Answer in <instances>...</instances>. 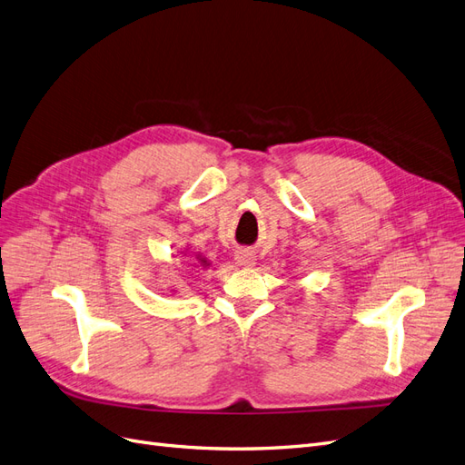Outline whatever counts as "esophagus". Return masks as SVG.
<instances>
[{"instance_id":"34e87169","label":"esophagus","mask_w":465,"mask_h":465,"mask_svg":"<svg viewBox=\"0 0 465 465\" xmlns=\"http://www.w3.org/2000/svg\"><path fill=\"white\" fill-rule=\"evenodd\" d=\"M234 260L241 267H252L256 263V254L252 250H238Z\"/></svg>"}]
</instances>
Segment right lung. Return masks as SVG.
<instances>
[{"label":"right lung","instance_id":"add662e5","mask_svg":"<svg viewBox=\"0 0 465 465\" xmlns=\"http://www.w3.org/2000/svg\"><path fill=\"white\" fill-rule=\"evenodd\" d=\"M198 260H200V263L203 265V267H207L209 265V262H207V258H203L202 254H198Z\"/></svg>","mask_w":465,"mask_h":465}]
</instances>
